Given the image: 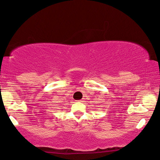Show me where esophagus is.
I'll list each match as a JSON object with an SVG mask.
<instances>
[{"label": "esophagus", "instance_id": "34e87169", "mask_svg": "<svg viewBox=\"0 0 160 160\" xmlns=\"http://www.w3.org/2000/svg\"><path fill=\"white\" fill-rule=\"evenodd\" d=\"M80 101H81V102H82V100H80Z\"/></svg>", "mask_w": 160, "mask_h": 160}]
</instances>
